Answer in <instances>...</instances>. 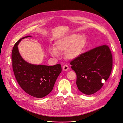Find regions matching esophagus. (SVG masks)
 <instances>
[{
  "instance_id": "34e87169",
  "label": "esophagus",
  "mask_w": 123,
  "mask_h": 123,
  "mask_svg": "<svg viewBox=\"0 0 123 123\" xmlns=\"http://www.w3.org/2000/svg\"><path fill=\"white\" fill-rule=\"evenodd\" d=\"M62 68H63V69L64 70H65V71H67V70H68V69H69V67H68V66L67 65H64V66H63Z\"/></svg>"
}]
</instances>
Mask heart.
Segmentation results:
<instances>
[{"mask_svg": "<svg viewBox=\"0 0 123 123\" xmlns=\"http://www.w3.org/2000/svg\"><path fill=\"white\" fill-rule=\"evenodd\" d=\"M86 39L83 35L71 34L58 39L55 48L50 49L52 55L58 56L59 53L64 52L65 57L70 60L78 57L85 47Z\"/></svg>", "mask_w": 123, "mask_h": 123, "instance_id": "1", "label": "heart"}]
</instances>
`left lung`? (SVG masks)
Masks as SVG:
<instances>
[{"label":"left lung","instance_id":"8db88e82","mask_svg":"<svg viewBox=\"0 0 123 123\" xmlns=\"http://www.w3.org/2000/svg\"><path fill=\"white\" fill-rule=\"evenodd\" d=\"M70 64L76 74V85L81 92L91 95L103 85L102 81L110 77L112 68V56L104 44L81 54Z\"/></svg>","mask_w":123,"mask_h":123}]
</instances>
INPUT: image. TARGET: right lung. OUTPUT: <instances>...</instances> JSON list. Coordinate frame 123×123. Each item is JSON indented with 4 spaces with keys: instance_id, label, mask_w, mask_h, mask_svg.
Returning <instances> with one entry per match:
<instances>
[{
    "instance_id": "1",
    "label": "right lung",
    "mask_w": 123,
    "mask_h": 123,
    "mask_svg": "<svg viewBox=\"0 0 123 123\" xmlns=\"http://www.w3.org/2000/svg\"><path fill=\"white\" fill-rule=\"evenodd\" d=\"M20 38L14 45L12 53V69L17 82L24 91L31 96L43 98L51 92L59 75L62 71L60 64L53 66L34 65L22 58L18 45Z\"/></svg>"
}]
</instances>
